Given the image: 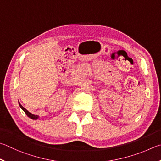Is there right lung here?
<instances>
[{
    "mask_svg": "<svg viewBox=\"0 0 161 161\" xmlns=\"http://www.w3.org/2000/svg\"><path fill=\"white\" fill-rule=\"evenodd\" d=\"M19 107L21 108L24 110V112L26 113V115H27L29 118H30L31 119H37L38 118H39V115H33V114H31V113H30L29 112V111L27 110V109H25L24 107H23L21 104L19 103Z\"/></svg>",
    "mask_w": 161,
    "mask_h": 161,
    "instance_id": "right-lung-1",
    "label": "right lung"
}]
</instances>
